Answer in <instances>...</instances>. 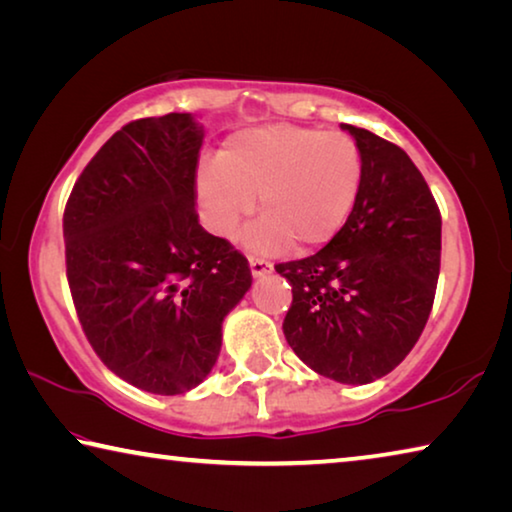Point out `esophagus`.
Returning <instances> with one entry per match:
<instances>
[{
  "label": "esophagus",
  "mask_w": 512,
  "mask_h": 512,
  "mask_svg": "<svg viewBox=\"0 0 512 512\" xmlns=\"http://www.w3.org/2000/svg\"><path fill=\"white\" fill-rule=\"evenodd\" d=\"M273 271V264L266 262V259H259V257H250V273L255 277H264Z\"/></svg>",
  "instance_id": "1"
}]
</instances>
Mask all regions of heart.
<instances>
[{
	"mask_svg": "<svg viewBox=\"0 0 512 512\" xmlns=\"http://www.w3.org/2000/svg\"><path fill=\"white\" fill-rule=\"evenodd\" d=\"M363 185V153L352 135L311 126H259L228 137L219 160L196 173L203 223L216 237L244 235L253 253H282L291 244L316 250L350 221Z\"/></svg>",
	"mask_w": 512,
	"mask_h": 512,
	"instance_id": "obj_1",
	"label": "heart"
}]
</instances>
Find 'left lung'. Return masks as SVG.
Returning a JSON list of instances; mask_svg holds the SVG:
<instances>
[{
  "mask_svg": "<svg viewBox=\"0 0 512 512\" xmlns=\"http://www.w3.org/2000/svg\"><path fill=\"white\" fill-rule=\"evenodd\" d=\"M363 153V185L345 228L316 255L277 264L293 302L291 350L318 375L370 384L418 343L440 273V210L400 146L341 124Z\"/></svg>",
  "mask_w": 512,
  "mask_h": 512,
  "instance_id": "8db88e82",
  "label": "left lung"
}]
</instances>
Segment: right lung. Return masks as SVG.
Returning a JSON list of instances; mask_svg holds the SVG:
<instances>
[{"instance_id":"obj_1","label":"right lung","mask_w":512,"mask_h":512,"mask_svg":"<svg viewBox=\"0 0 512 512\" xmlns=\"http://www.w3.org/2000/svg\"><path fill=\"white\" fill-rule=\"evenodd\" d=\"M201 144L189 112L131 121L88 162L63 214L67 282L92 350L155 395L210 375L223 318L253 284L248 259L198 223Z\"/></svg>"}]
</instances>
